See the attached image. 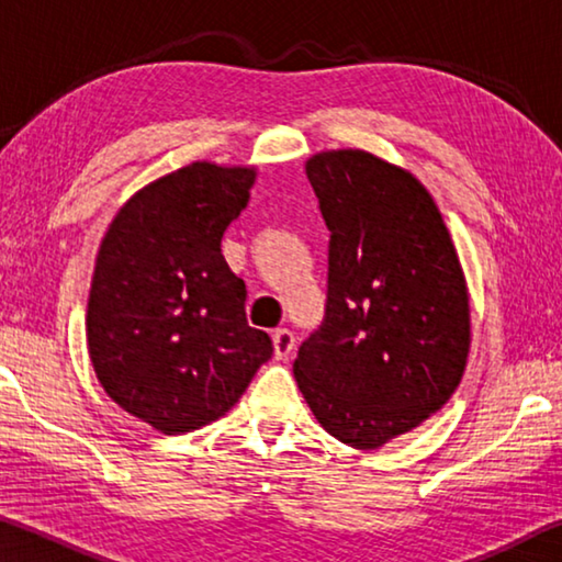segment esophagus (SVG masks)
Returning <instances> with one entry per match:
<instances>
[{
  "instance_id": "obj_1",
  "label": "esophagus",
  "mask_w": 562,
  "mask_h": 562,
  "mask_svg": "<svg viewBox=\"0 0 562 562\" xmlns=\"http://www.w3.org/2000/svg\"><path fill=\"white\" fill-rule=\"evenodd\" d=\"M272 347H274V359H288L294 349V335L290 329H274L272 335Z\"/></svg>"
}]
</instances>
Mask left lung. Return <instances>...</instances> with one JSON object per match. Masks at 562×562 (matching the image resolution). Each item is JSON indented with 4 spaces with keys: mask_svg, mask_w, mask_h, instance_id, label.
Instances as JSON below:
<instances>
[{
    "mask_svg": "<svg viewBox=\"0 0 562 562\" xmlns=\"http://www.w3.org/2000/svg\"><path fill=\"white\" fill-rule=\"evenodd\" d=\"M307 178L329 231L327 307L294 379L322 429L372 451L449 402L471 347L465 278L443 217L408 170L322 150Z\"/></svg>",
    "mask_w": 562,
    "mask_h": 562,
    "instance_id": "8db88e82",
    "label": "left lung"
}]
</instances>
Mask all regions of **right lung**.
I'll return each mask as SVG.
<instances>
[{
    "label": "right lung",
    "mask_w": 562,
    "mask_h": 562,
    "mask_svg": "<svg viewBox=\"0 0 562 562\" xmlns=\"http://www.w3.org/2000/svg\"><path fill=\"white\" fill-rule=\"evenodd\" d=\"M255 176L195 160L128 198L101 240L87 310L93 372L123 412L160 434L225 416L272 357L221 252Z\"/></svg>",
    "instance_id": "add662e5"
}]
</instances>
